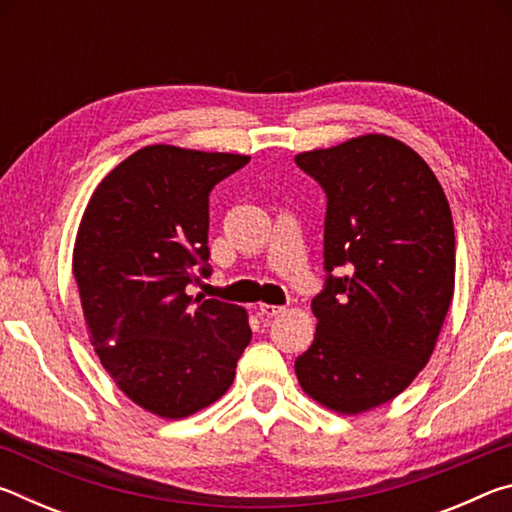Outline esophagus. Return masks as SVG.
Segmentation results:
<instances>
[{"mask_svg": "<svg viewBox=\"0 0 512 512\" xmlns=\"http://www.w3.org/2000/svg\"><path fill=\"white\" fill-rule=\"evenodd\" d=\"M284 311V307H280V305H259V314L262 316H266V318H273V316H280Z\"/></svg>", "mask_w": 512, "mask_h": 512, "instance_id": "34e87169", "label": "esophagus"}]
</instances>
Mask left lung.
Returning <instances> with one entry per match:
<instances>
[{
  "label": "left lung",
  "instance_id": "8db88e82",
  "mask_svg": "<svg viewBox=\"0 0 512 512\" xmlns=\"http://www.w3.org/2000/svg\"><path fill=\"white\" fill-rule=\"evenodd\" d=\"M327 194L325 291L296 375L311 400L359 415L427 366L452 307L456 237L436 173L411 146L368 133L296 155Z\"/></svg>",
  "mask_w": 512,
  "mask_h": 512
}]
</instances>
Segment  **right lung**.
Here are the masks:
<instances>
[{"mask_svg": "<svg viewBox=\"0 0 512 512\" xmlns=\"http://www.w3.org/2000/svg\"><path fill=\"white\" fill-rule=\"evenodd\" d=\"M248 160L144 146L101 180L79 223L72 273L90 343L119 391L160 418L223 397L253 336L244 307L185 291L210 257L207 196Z\"/></svg>", "mask_w": 512, "mask_h": 512, "instance_id": "add662e5", "label": "right lung"}]
</instances>
